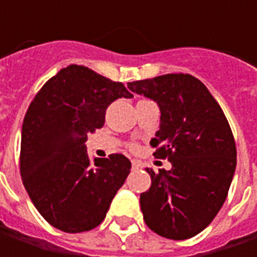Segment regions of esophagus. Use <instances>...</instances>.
<instances>
[{
    "label": "esophagus",
    "mask_w": 257,
    "mask_h": 257,
    "mask_svg": "<svg viewBox=\"0 0 257 257\" xmlns=\"http://www.w3.org/2000/svg\"><path fill=\"white\" fill-rule=\"evenodd\" d=\"M132 166H133V169L136 170V169H140L142 167V163L139 160H132Z\"/></svg>",
    "instance_id": "obj_1"
}]
</instances>
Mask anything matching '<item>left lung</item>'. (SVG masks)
I'll return each mask as SVG.
<instances>
[{
	"mask_svg": "<svg viewBox=\"0 0 257 257\" xmlns=\"http://www.w3.org/2000/svg\"><path fill=\"white\" fill-rule=\"evenodd\" d=\"M133 93L154 100L160 128L150 144L170 170L146 169L152 186L140 194L146 224L154 233L190 239L222 209L236 170V144L219 103L190 74H166L128 83Z\"/></svg>",
	"mask_w": 257,
	"mask_h": 257,
	"instance_id": "1",
	"label": "left lung"
}]
</instances>
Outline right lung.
Segmentation results:
<instances>
[{
  "instance_id": "add662e5",
  "label": "right lung",
  "mask_w": 257,
  "mask_h": 257,
  "mask_svg": "<svg viewBox=\"0 0 257 257\" xmlns=\"http://www.w3.org/2000/svg\"><path fill=\"white\" fill-rule=\"evenodd\" d=\"M132 93L71 64L51 77L31 101L23 123L20 170L37 210L55 229L91 230L103 222L132 163L123 154L91 160L87 136L104 125L105 110Z\"/></svg>"
}]
</instances>
